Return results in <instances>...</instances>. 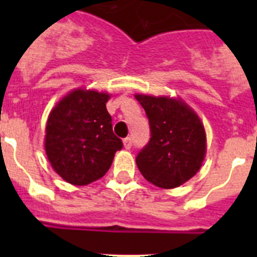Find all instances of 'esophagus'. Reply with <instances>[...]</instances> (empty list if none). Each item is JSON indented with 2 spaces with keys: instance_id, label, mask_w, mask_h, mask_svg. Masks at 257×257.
<instances>
[{
  "instance_id": "34e87169",
  "label": "esophagus",
  "mask_w": 257,
  "mask_h": 257,
  "mask_svg": "<svg viewBox=\"0 0 257 257\" xmlns=\"http://www.w3.org/2000/svg\"><path fill=\"white\" fill-rule=\"evenodd\" d=\"M131 145H133V142H131L130 138H126V139H123V147L124 149H130Z\"/></svg>"
}]
</instances>
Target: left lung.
<instances>
[{"label":"left lung","instance_id":"1","mask_svg":"<svg viewBox=\"0 0 257 257\" xmlns=\"http://www.w3.org/2000/svg\"><path fill=\"white\" fill-rule=\"evenodd\" d=\"M148 115L151 142L136 165L149 183L162 189L178 188L192 179L207 152L205 126L181 97L135 94Z\"/></svg>","mask_w":257,"mask_h":257}]
</instances>
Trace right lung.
<instances>
[{
  "instance_id": "obj_1",
  "label": "right lung",
  "mask_w": 257,
  "mask_h": 257,
  "mask_svg": "<svg viewBox=\"0 0 257 257\" xmlns=\"http://www.w3.org/2000/svg\"><path fill=\"white\" fill-rule=\"evenodd\" d=\"M110 94L77 87L51 109L44 147L54 171L72 185H87L106 174L121 139L106 110Z\"/></svg>"
}]
</instances>
